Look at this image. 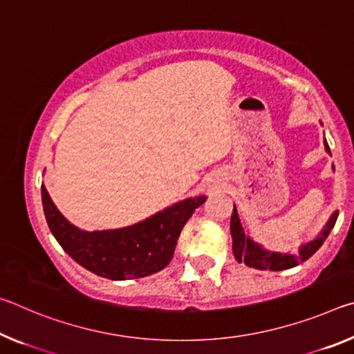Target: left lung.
Wrapping results in <instances>:
<instances>
[{"label":"left lung","mask_w":354,"mask_h":354,"mask_svg":"<svg viewBox=\"0 0 354 354\" xmlns=\"http://www.w3.org/2000/svg\"><path fill=\"white\" fill-rule=\"evenodd\" d=\"M325 143L326 153L331 156V149L328 147L326 139L323 140ZM334 170V165H333ZM339 211L333 212L331 217L326 221V225L323 226V230L319 232V236L314 237L313 241L303 243L301 247L298 248V253H281V251H270L263 248L261 243L254 242L253 239H250L245 234L241 218H239L237 209L234 206L231 215V236H232V253L237 262H243L245 266L251 268H257V270H272V272H279V270H287V268L297 267L298 263L308 261L310 256H313L317 250H319L323 242L326 241L329 232L335 225V220H337Z\"/></svg>","instance_id":"8db88e82"}]
</instances>
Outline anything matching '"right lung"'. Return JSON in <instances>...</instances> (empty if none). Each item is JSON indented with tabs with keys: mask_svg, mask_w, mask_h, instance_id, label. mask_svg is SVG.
I'll list each match as a JSON object with an SVG mask.
<instances>
[{
	"mask_svg": "<svg viewBox=\"0 0 354 354\" xmlns=\"http://www.w3.org/2000/svg\"><path fill=\"white\" fill-rule=\"evenodd\" d=\"M205 201L206 195L190 196L139 223L84 231L59 212L41 184L45 218L59 245L88 272L113 281L143 278L169 266L184 225Z\"/></svg>",
	"mask_w": 354,
	"mask_h": 354,
	"instance_id": "add662e5",
	"label": "right lung"
}]
</instances>
